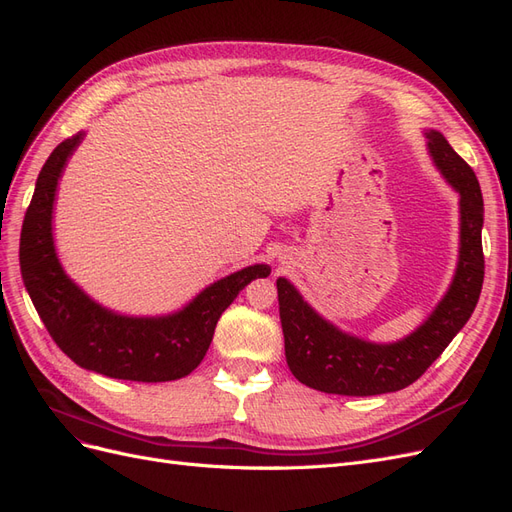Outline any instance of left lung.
Here are the masks:
<instances>
[{"mask_svg": "<svg viewBox=\"0 0 512 512\" xmlns=\"http://www.w3.org/2000/svg\"><path fill=\"white\" fill-rule=\"evenodd\" d=\"M429 151L461 200V247L455 280L425 324L397 344H369L337 331L309 307L288 280H277L286 361L309 389L367 397L401 391L421 378L472 316L485 277L483 194L474 170L446 138L427 132Z\"/></svg>", "mask_w": 512, "mask_h": 512, "instance_id": "8db88e82", "label": "left lung"}]
</instances>
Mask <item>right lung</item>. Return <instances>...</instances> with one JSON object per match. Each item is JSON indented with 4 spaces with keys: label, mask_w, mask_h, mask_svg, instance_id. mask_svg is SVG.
<instances>
[{
    "label": "right lung",
    "mask_w": 512,
    "mask_h": 512,
    "mask_svg": "<svg viewBox=\"0 0 512 512\" xmlns=\"http://www.w3.org/2000/svg\"><path fill=\"white\" fill-rule=\"evenodd\" d=\"M81 134L59 143L44 162L21 230V273L38 316L70 359L108 378L168 382L188 376L205 359L224 309L267 265H254L211 284L181 312L164 318L117 316L74 286L55 256L51 213L57 179Z\"/></svg>",
    "instance_id": "right-lung-1"
}]
</instances>
